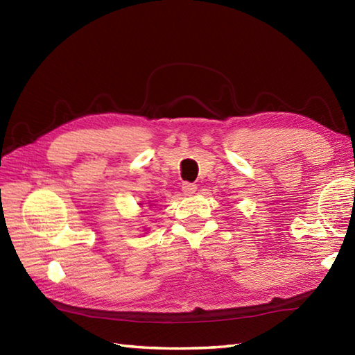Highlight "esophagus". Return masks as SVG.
I'll use <instances>...</instances> for the list:
<instances>
[{
    "instance_id": "obj_1",
    "label": "esophagus",
    "mask_w": 355,
    "mask_h": 355,
    "mask_svg": "<svg viewBox=\"0 0 355 355\" xmlns=\"http://www.w3.org/2000/svg\"><path fill=\"white\" fill-rule=\"evenodd\" d=\"M182 189H183L184 195H193L195 192H197V184H193V183H183Z\"/></svg>"
}]
</instances>
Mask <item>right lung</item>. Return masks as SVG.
<instances>
[{
	"label": "right lung",
	"instance_id": "1",
	"mask_svg": "<svg viewBox=\"0 0 355 355\" xmlns=\"http://www.w3.org/2000/svg\"><path fill=\"white\" fill-rule=\"evenodd\" d=\"M149 205H150V201H149Z\"/></svg>",
	"mask_w": 355,
	"mask_h": 355
}]
</instances>
